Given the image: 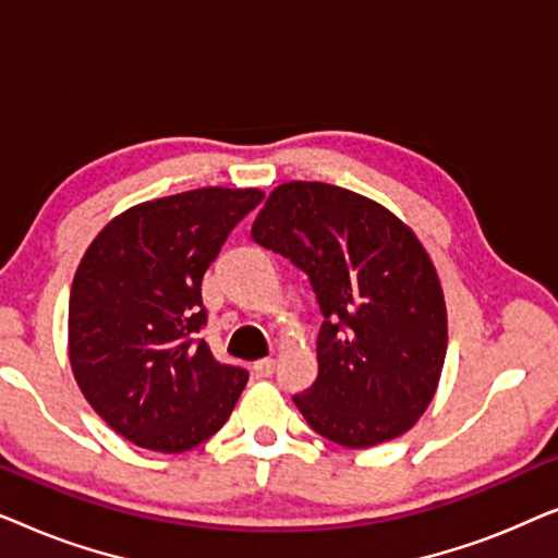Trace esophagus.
I'll return each mask as SVG.
<instances>
[{
  "instance_id": "esophagus-1",
  "label": "esophagus",
  "mask_w": 558,
  "mask_h": 558,
  "mask_svg": "<svg viewBox=\"0 0 558 558\" xmlns=\"http://www.w3.org/2000/svg\"><path fill=\"white\" fill-rule=\"evenodd\" d=\"M274 368H277V363H274V357H262V361L254 363V373L256 378H269Z\"/></svg>"
}]
</instances>
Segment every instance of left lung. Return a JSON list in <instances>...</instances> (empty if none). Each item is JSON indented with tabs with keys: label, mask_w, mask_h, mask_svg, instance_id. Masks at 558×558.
<instances>
[{
	"label": "left lung",
	"mask_w": 558,
	"mask_h": 558,
	"mask_svg": "<svg viewBox=\"0 0 558 558\" xmlns=\"http://www.w3.org/2000/svg\"><path fill=\"white\" fill-rule=\"evenodd\" d=\"M310 277L325 323L317 380L294 396L325 439L365 449L401 437L437 393L447 307L416 233L384 205L327 182H284L251 226Z\"/></svg>",
	"instance_id": "1"
}]
</instances>
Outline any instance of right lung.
Returning <instances> with one entry per match:
<instances>
[{
    "mask_svg": "<svg viewBox=\"0 0 558 558\" xmlns=\"http://www.w3.org/2000/svg\"><path fill=\"white\" fill-rule=\"evenodd\" d=\"M256 187H201L140 203L83 254L68 304L75 384L121 437L187 452L228 422L248 373L213 357L203 277L228 233L262 203Z\"/></svg>",
    "mask_w": 558,
    "mask_h": 558,
    "instance_id": "1",
    "label": "right lung"
}]
</instances>
